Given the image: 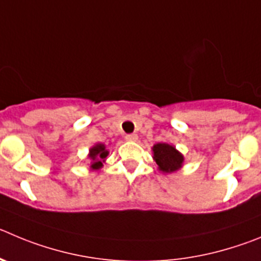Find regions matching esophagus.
<instances>
[{
  "label": "esophagus",
  "instance_id": "1",
  "mask_svg": "<svg viewBox=\"0 0 261 261\" xmlns=\"http://www.w3.org/2000/svg\"><path fill=\"white\" fill-rule=\"evenodd\" d=\"M125 140L126 141H137L138 140V137H137V135H135V133H130V135H126L125 136Z\"/></svg>",
  "mask_w": 261,
  "mask_h": 261
}]
</instances>
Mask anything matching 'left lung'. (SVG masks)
I'll return each mask as SVG.
<instances>
[{
    "mask_svg": "<svg viewBox=\"0 0 261 261\" xmlns=\"http://www.w3.org/2000/svg\"><path fill=\"white\" fill-rule=\"evenodd\" d=\"M152 154H154L155 163L158 164L159 171L164 173H172L182 167L184 155L176 150V147L169 143L160 142L152 146Z\"/></svg>",
    "mask_w": 261,
    "mask_h": 261,
    "instance_id": "obj_1",
    "label": "left lung"
}]
</instances>
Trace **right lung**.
Returning a JSON list of instances; mask_svg holds the SVG:
<instances>
[{"mask_svg": "<svg viewBox=\"0 0 261 261\" xmlns=\"http://www.w3.org/2000/svg\"><path fill=\"white\" fill-rule=\"evenodd\" d=\"M109 155L106 146L103 143H97L92 149L89 150V159L92 160V164H90V168L94 171V169H99L103 166L105 159Z\"/></svg>", "mask_w": 261, "mask_h": 261, "instance_id": "add662e5", "label": "right lung"}]
</instances>
